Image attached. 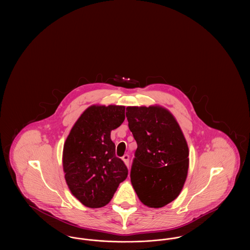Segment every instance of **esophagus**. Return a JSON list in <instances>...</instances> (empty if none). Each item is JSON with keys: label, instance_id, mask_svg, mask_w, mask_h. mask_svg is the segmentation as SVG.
<instances>
[{"label": "esophagus", "instance_id": "esophagus-1", "mask_svg": "<svg viewBox=\"0 0 250 250\" xmlns=\"http://www.w3.org/2000/svg\"><path fill=\"white\" fill-rule=\"evenodd\" d=\"M129 158H130V156H129V155H127V154L122 157V159L124 160V162L125 163V165L127 167H129Z\"/></svg>", "mask_w": 250, "mask_h": 250}]
</instances>
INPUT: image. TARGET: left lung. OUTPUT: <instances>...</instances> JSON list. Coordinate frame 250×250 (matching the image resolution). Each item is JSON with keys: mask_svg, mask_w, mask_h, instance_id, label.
Returning <instances> with one entry per match:
<instances>
[{"mask_svg": "<svg viewBox=\"0 0 250 250\" xmlns=\"http://www.w3.org/2000/svg\"><path fill=\"white\" fill-rule=\"evenodd\" d=\"M128 126L138 148L131 166L133 188L143 204L160 208L178 197L188 169V147L166 108L127 107Z\"/></svg>", "mask_w": 250, "mask_h": 250, "instance_id": "obj_1", "label": "left lung"}]
</instances>
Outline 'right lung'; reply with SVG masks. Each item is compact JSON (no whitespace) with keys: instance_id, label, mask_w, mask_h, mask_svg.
Returning <instances> with one entry per match:
<instances>
[{"instance_id":"add662e5","label":"right lung","mask_w":250,"mask_h":250,"mask_svg":"<svg viewBox=\"0 0 250 250\" xmlns=\"http://www.w3.org/2000/svg\"><path fill=\"white\" fill-rule=\"evenodd\" d=\"M124 106H91L74 126L63 145L64 178L72 194L83 205H107L125 181L128 169L115 155L110 132L125 121Z\"/></svg>"}]
</instances>
